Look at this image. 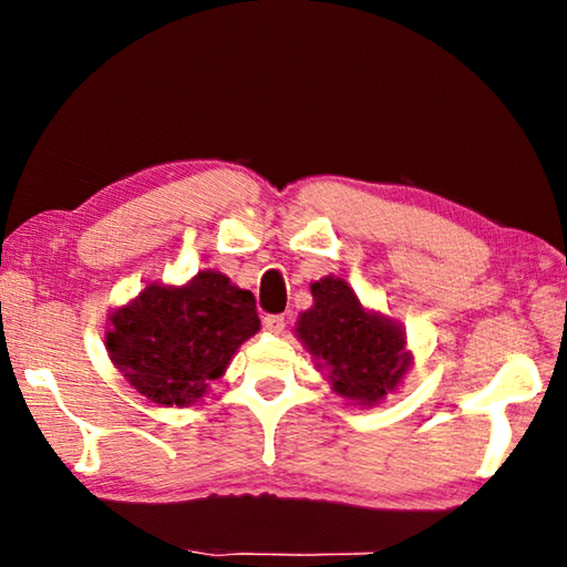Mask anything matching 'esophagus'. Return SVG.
<instances>
[{
    "label": "esophagus",
    "mask_w": 567,
    "mask_h": 567,
    "mask_svg": "<svg viewBox=\"0 0 567 567\" xmlns=\"http://www.w3.org/2000/svg\"><path fill=\"white\" fill-rule=\"evenodd\" d=\"M262 324H265V330H267V332L280 334V332L285 330L287 320H285V315H267V318L262 320Z\"/></svg>",
    "instance_id": "1"
}]
</instances>
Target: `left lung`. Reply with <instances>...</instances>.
<instances>
[{
    "instance_id": "left-lung-1",
    "label": "left lung",
    "mask_w": 567,
    "mask_h": 567,
    "mask_svg": "<svg viewBox=\"0 0 567 567\" xmlns=\"http://www.w3.org/2000/svg\"><path fill=\"white\" fill-rule=\"evenodd\" d=\"M312 307L297 320V338L328 368L340 398L354 405H375L408 375L412 354L402 324L360 305L352 287L328 275L310 285Z\"/></svg>"
}]
</instances>
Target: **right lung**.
I'll use <instances>...</instances> for the list:
<instances>
[{
    "label": "right lung",
    "instance_id": "add662e5",
    "mask_svg": "<svg viewBox=\"0 0 567 567\" xmlns=\"http://www.w3.org/2000/svg\"><path fill=\"white\" fill-rule=\"evenodd\" d=\"M260 330L255 297L215 270L187 285L152 282L110 312V360L130 385L162 408H185L223 378L239 344Z\"/></svg>",
    "mask_w": 567,
    "mask_h": 567
}]
</instances>
